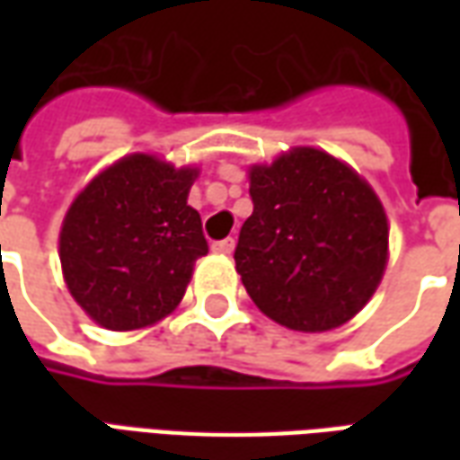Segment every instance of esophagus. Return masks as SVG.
Masks as SVG:
<instances>
[{"instance_id":"esophagus-1","label":"esophagus","mask_w":460,"mask_h":460,"mask_svg":"<svg viewBox=\"0 0 460 460\" xmlns=\"http://www.w3.org/2000/svg\"><path fill=\"white\" fill-rule=\"evenodd\" d=\"M234 246H236V241L234 239H221L211 243V251H214V253H224V256H229L231 251H234Z\"/></svg>"}]
</instances>
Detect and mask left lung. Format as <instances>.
<instances>
[{
  "label": "left lung",
  "instance_id": "left-lung-1",
  "mask_svg": "<svg viewBox=\"0 0 460 460\" xmlns=\"http://www.w3.org/2000/svg\"><path fill=\"white\" fill-rule=\"evenodd\" d=\"M249 180L253 214L234 259L251 300L300 332L345 325L385 276L389 224L375 190L315 147L253 164Z\"/></svg>",
  "mask_w": 460,
  "mask_h": 460
}]
</instances>
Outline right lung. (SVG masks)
Here are the masks:
<instances>
[{
  "label": "right lung",
  "mask_w": 460,
  "mask_h": 460,
  "mask_svg": "<svg viewBox=\"0 0 460 460\" xmlns=\"http://www.w3.org/2000/svg\"><path fill=\"white\" fill-rule=\"evenodd\" d=\"M197 167L128 155L66 211L58 256L75 303L105 330L155 325L180 305L209 246L187 204Z\"/></svg>",
  "instance_id": "add662e5"
}]
</instances>
